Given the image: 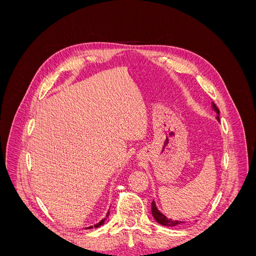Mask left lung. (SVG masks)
Here are the masks:
<instances>
[{"label": "left lung", "instance_id": "1", "mask_svg": "<svg viewBox=\"0 0 256 256\" xmlns=\"http://www.w3.org/2000/svg\"><path fill=\"white\" fill-rule=\"evenodd\" d=\"M212 109L214 110V112L216 114H218V116H216V120H220V118H219L220 111H219L218 108L216 106V104L214 102H212ZM152 216L154 218V220H156L159 224H162V226H177V224L184 223L182 221H176V220L174 221L172 219L166 218V216L164 214H161L158 210V208L156 206V203H154V200H152Z\"/></svg>", "mask_w": 256, "mask_h": 256}]
</instances>
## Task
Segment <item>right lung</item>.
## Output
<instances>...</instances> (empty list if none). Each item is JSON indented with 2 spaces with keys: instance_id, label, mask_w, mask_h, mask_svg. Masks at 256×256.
I'll return each instance as SVG.
<instances>
[{
  "instance_id": "1",
  "label": "right lung",
  "mask_w": 256,
  "mask_h": 256,
  "mask_svg": "<svg viewBox=\"0 0 256 256\" xmlns=\"http://www.w3.org/2000/svg\"><path fill=\"white\" fill-rule=\"evenodd\" d=\"M108 216H109V212H108V214H106V218H104V219H102V221H100L99 223L95 224V226H94V228H99L100 226H102V224L104 223V221L106 220V218H108ZM92 228V226H90V228Z\"/></svg>"
}]
</instances>
